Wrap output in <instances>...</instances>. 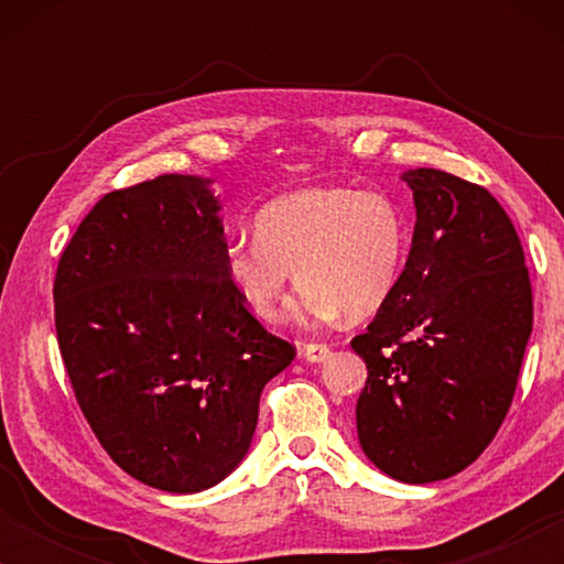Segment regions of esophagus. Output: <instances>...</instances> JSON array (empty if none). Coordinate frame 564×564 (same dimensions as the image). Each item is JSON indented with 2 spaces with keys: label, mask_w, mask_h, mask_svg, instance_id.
<instances>
[{
  "label": "esophagus",
  "mask_w": 564,
  "mask_h": 564,
  "mask_svg": "<svg viewBox=\"0 0 564 564\" xmlns=\"http://www.w3.org/2000/svg\"><path fill=\"white\" fill-rule=\"evenodd\" d=\"M328 354H330L328 344H318V341L303 344V357L307 361H323V359H328Z\"/></svg>",
  "instance_id": "1"
}]
</instances>
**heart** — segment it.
<instances>
[{
  "mask_svg": "<svg viewBox=\"0 0 564 564\" xmlns=\"http://www.w3.org/2000/svg\"><path fill=\"white\" fill-rule=\"evenodd\" d=\"M257 241H234L226 276L259 321L282 315L292 272L305 323L375 315L403 272L411 228L388 195L354 187L300 189L267 203L253 218Z\"/></svg>",
  "mask_w": 564,
  "mask_h": 564,
  "instance_id": "b5f03b06",
  "label": "heart"
}]
</instances>
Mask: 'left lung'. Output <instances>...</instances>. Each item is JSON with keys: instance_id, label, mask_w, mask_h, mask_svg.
<instances>
[{"instance_id": "obj_1", "label": "left lung", "mask_w": 564, "mask_h": 564, "mask_svg": "<svg viewBox=\"0 0 564 564\" xmlns=\"http://www.w3.org/2000/svg\"><path fill=\"white\" fill-rule=\"evenodd\" d=\"M415 199L398 288L351 349L367 361L357 434L400 482L473 465L506 421L534 326L511 218L480 184L442 169L403 174Z\"/></svg>"}]
</instances>
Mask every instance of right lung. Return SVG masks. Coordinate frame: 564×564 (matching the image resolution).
I'll list each match as a JSON object with an SVG mask.
<instances>
[{
    "label": "right lung",
    "instance_id": "1",
    "mask_svg": "<svg viewBox=\"0 0 564 564\" xmlns=\"http://www.w3.org/2000/svg\"><path fill=\"white\" fill-rule=\"evenodd\" d=\"M210 180L112 189L58 259L53 313L84 419L115 465L166 492L234 473L264 384L295 359L226 276Z\"/></svg>",
    "mask_w": 564,
    "mask_h": 564
}]
</instances>
